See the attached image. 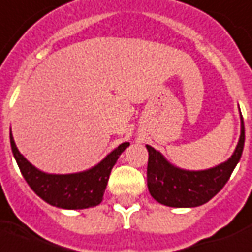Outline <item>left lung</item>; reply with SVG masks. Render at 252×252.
<instances>
[{"instance_id":"obj_1","label":"left lung","mask_w":252,"mask_h":252,"mask_svg":"<svg viewBox=\"0 0 252 252\" xmlns=\"http://www.w3.org/2000/svg\"><path fill=\"white\" fill-rule=\"evenodd\" d=\"M244 148V124L240 117V137L234 153L227 161L204 170H187L174 166L158 150L146 145L149 152L148 188L156 201L173 208H193L208 203L219 193Z\"/></svg>"}]
</instances>
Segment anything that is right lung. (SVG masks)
Wrapping results in <instances>:
<instances>
[{
    "mask_svg": "<svg viewBox=\"0 0 252 252\" xmlns=\"http://www.w3.org/2000/svg\"><path fill=\"white\" fill-rule=\"evenodd\" d=\"M121 144L93 168L68 174L45 173L18 152L10 130V146L24 179L38 197L62 209H84L102 203L111 169L128 146Z\"/></svg>",
    "mask_w": 252,
    "mask_h": 252,
    "instance_id": "right-lung-1",
    "label": "right lung"
}]
</instances>
